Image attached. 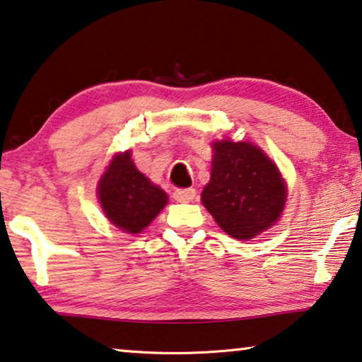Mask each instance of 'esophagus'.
Listing matches in <instances>:
<instances>
[{"mask_svg":"<svg viewBox=\"0 0 362 362\" xmlns=\"http://www.w3.org/2000/svg\"><path fill=\"white\" fill-rule=\"evenodd\" d=\"M194 194H197L194 188H179L174 192V199L179 203H188L194 198Z\"/></svg>","mask_w":362,"mask_h":362,"instance_id":"esophagus-1","label":"esophagus"}]
</instances>
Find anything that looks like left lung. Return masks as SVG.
I'll list each match as a JSON object with an SVG mask.
<instances>
[{
  "label": "left lung",
  "instance_id": "1",
  "mask_svg": "<svg viewBox=\"0 0 362 362\" xmlns=\"http://www.w3.org/2000/svg\"><path fill=\"white\" fill-rule=\"evenodd\" d=\"M211 180L202 193L204 208L223 232L251 240L272 227L286 202L285 180L275 163L250 141L212 143Z\"/></svg>",
  "mask_w": 362,
  "mask_h": 362
}]
</instances>
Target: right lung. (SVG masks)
<instances>
[{
	"label": "right lung",
	"mask_w": 362,
	"mask_h": 362,
	"mask_svg": "<svg viewBox=\"0 0 362 362\" xmlns=\"http://www.w3.org/2000/svg\"><path fill=\"white\" fill-rule=\"evenodd\" d=\"M98 198L109 222L127 233H140L168 204V194L135 168L130 151L112 158L100 179Z\"/></svg>",
	"instance_id": "1"
}]
</instances>
